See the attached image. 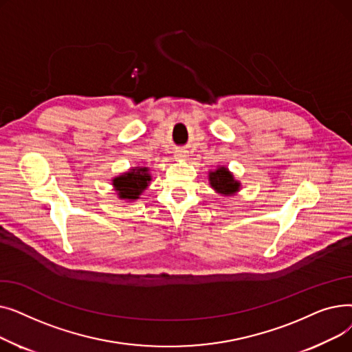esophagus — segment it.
Returning <instances> with one entry per match:
<instances>
[{
  "instance_id": "esophagus-1",
  "label": "esophagus",
  "mask_w": 352,
  "mask_h": 352,
  "mask_svg": "<svg viewBox=\"0 0 352 352\" xmlns=\"http://www.w3.org/2000/svg\"><path fill=\"white\" fill-rule=\"evenodd\" d=\"M174 158H175L177 161H186V160H188V151L184 150V148H179V150L175 151Z\"/></svg>"
}]
</instances>
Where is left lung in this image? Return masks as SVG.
Wrapping results in <instances>:
<instances>
[{
  "mask_svg": "<svg viewBox=\"0 0 352 352\" xmlns=\"http://www.w3.org/2000/svg\"><path fill=\"white\" fill-rule=\"evenodd\" d=\"M211 188L223 197H232L241 191V181H238L226 165H218L215 170L208 171Z\"/></svg>",
  "mask_w": 352,
  "mask_h": 352,
  "instance_id": "left-lung-1",
  "label": "left lung"
}]
</instances>
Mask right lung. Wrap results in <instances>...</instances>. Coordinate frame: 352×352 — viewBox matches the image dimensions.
I'll return each instance as SVG.
<instances>
[{"label": "right lung", "mask_w": 352, "mask_h": 352, "mask_svg": "<svg viewBox=\"0 0 352 352\" xmlns=\"http://www.w3.org/2000/svg\"><path fill=\"white\" fill-rule=\"evenodd\" d=\"M151 174L148 166H131L128 171L121 173L120 175L114 177L113 179V187L120 199L126 201H135L140 199V195L150 187L151 184Z\"/></svg>", "instance_id": "right-lung-1"}]
</instances>
